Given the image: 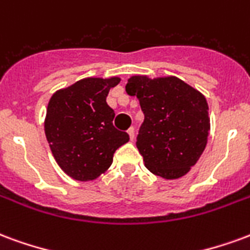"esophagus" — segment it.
Wrapping results in <instances>:
<instances>
[{
  "mask_svg": "<svg viewBox=\"0 0 250 250\" xmlns=\"http://www.w3.org/2000/svg\"><path fill=\"white\" fill-rule=\"evenodd\" d=\"M127 134H129V138H130V140H134V127H129V129H127Z\"/></svg>",
  "mask_w": 250,
  "mask_h": 250,
  "instance_id": "obj_1",
  "label": "esophagus"
}]
</instances>
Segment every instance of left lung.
<instances>
[{
    "mask_svg": "<svg viewBox=\"0 0 250 250\" xmlns=\"http://www.w3.org/2000/svg\"><path fill=\"white\" fill-rule=\"evenodd\" d=\"M125 90L144 112L137 149L145 167L165 180L185 176L207 146L210 118L207 98L183 80L132 76Z\"/></svg>",
    "mask_w": 250,
    "mask_h": 250,
    "instance_id": "8db88e82",
    "label": "left lung"
}]
</instances>
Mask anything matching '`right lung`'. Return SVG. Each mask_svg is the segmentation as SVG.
Instances as JSON below:
<instances>
[{"mask_svg":"<svg viewBox=\"0 0 250 250\" xmlns=\"http://www.w3.org/2000/svg\"><path fill=\"white\" fill-rule=\"evenodd\" d=\"M120 77H87L49 100L45 134L53 157L69 177L92 181L113 163V154L129 141L127 133L113 126L114 110L106 104Z\"/></svg>","mask_w":250,"mask_h":250,"instance_id":"right-lung-1","label":"right lung"}]
</instances>
